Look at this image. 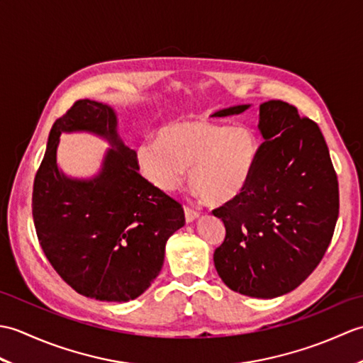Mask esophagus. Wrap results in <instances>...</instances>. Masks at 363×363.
Masks as SVG:
<instances>
[{
  "label": "esophagus",
  "mask_w": 363,
  "mask_h": 363,
  "mask_svg": "<svg viewBox=\"0 0 363 363\" xmlns=\"http://www.w3.org/2000/svg\"><path fill=\"white\" fill-rule=\"evenodd\" d=\"M184 213H186V221H187V223L195 221V220L199 217V213H198V212L189 209V207H184Z\"/></svg>",
  "instance_id": "obj_1"
}]
</instances>
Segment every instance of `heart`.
Listing matches in <instances>:
<instances>
[{
    "instance_id": "heart-1",
    "label": "heart",
    "mask_w": 363,
    "mask_h": 363,
    "mask_svg": "<svg viewBox=\"0 0 363 363\" xmlns=\"http://www.w3.org/2000/svg\"><path fill=\"white\" fill-rule=\"evenodd\" d=\"M137 164L143 176L162 191H174L189 168L195 194L211 206H223L240 196L260 156L252 129L233 128L211 120L167 123L156 140L137 146Z\"/></svg>"
}]
</instances>
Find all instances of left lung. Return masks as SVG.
Wrapping results in <instances>:
<instances>
[{
	"label": "left lung",
	"instance_id": "left-lung-1",
	"mask_svg": "<svg viewBox=\"0 0 363 363\" xmlns=\"http://www.w3.org/2000/svg\"><path fill=\"white\" fill-rule=\"evenodd\" d=\"M257 128L264 143L248 187L213 211L226 228L213 264L230 290L268 299L295 290L325 256L338 218V182L318 125L295 106L260 104Z\"/></svg>",
	"mask_w": 363,
	"mask_h": 363
}]
</instances>
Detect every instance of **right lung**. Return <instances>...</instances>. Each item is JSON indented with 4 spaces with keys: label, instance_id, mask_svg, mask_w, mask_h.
Instances as JSON below:
<instances>
[{
    "label": "right lung",
    "instance_id": "1",
    "mask_svg": "<svg viewBox=\"0 0 363 363\" xmlns=\"http://www.w3.org/2000/svg\"><path fill=\"white\" fill-rule=\"evenodd\" d=\"M89 132L110 145L91 178L57 164L60 135ZM35 233L46 259L81 295L128 303L159 276L165 245L186 225L179 203L138 173L135 151L118 134L113 107L81 99L54 123L33 190Z\"/></svg>",
    "mask_w": 363,
    "mask_h": 363
}]
</instances>
